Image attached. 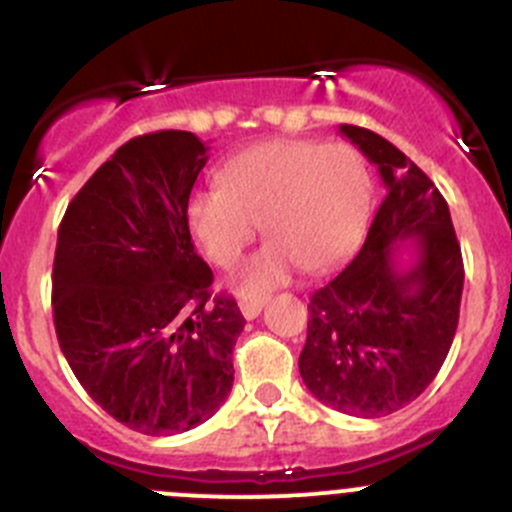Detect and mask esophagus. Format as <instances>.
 <instances>
[{"label": "esophagus", "mask_w": 512, "mask_h": 512, "mask_svg": "<svg viewBox=\"0 0 512 512\" xmlns=\"http://www.w3.org/2000/svg\"><path fill=\"white\" fill-rule=\"evenodd\" d=\"M262 307H265V300H242L240 302V310L247 320H255V317L262 312Z\"/></svg>", "instance_id": "1"}]
</instances>
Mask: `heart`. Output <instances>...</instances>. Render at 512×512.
Segmentation results:
<instances>
[{
  "label": "heart",
  "mask_w": 512,
  "mask_h": 512,
  "mask_svg": "<svg viewBox=\"0 0 512 512\" xmlns=\"http://www.w3.org/2000/svg\"><path fill=\"white\" fill-rule=\"evenodd\" d=\"M372 210L365 155L347 142L275 140L237 152L222 165L220 187L185 202V225L212 265L230 270L257 232L270 235L235 277L245 297L267 295L300 267L327 272L360 247Z\"/></svg>",
  "instance_id": "b5f03b06"
}]
</instances>
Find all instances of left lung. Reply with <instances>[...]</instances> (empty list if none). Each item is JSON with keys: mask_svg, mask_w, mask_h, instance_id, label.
I'll use <instances>...</instances> for the list:
<instances>
[{"mask_svg": "<svg viewBox=\"0 0 512 512\" xmlns=\"http://www.w3.org/2000/svg\"><path fill=\"white\" fill-rule=\"evenodd\" d=\"M385 185V200L355 260L310 297L300 375L327 408L382 418L413 403L453 345L463 255L448 202L393 142L340 124ZM413 246L416 260L399 267Z\"/></svg>", "mask_w": 512, "mask_h": 512, "instance_id": "8db88e82", "label": "left lung"}]
</instances>
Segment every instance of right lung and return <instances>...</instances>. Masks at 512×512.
<instances>
[{"instance_id": "obj_1", "label": "right lung", "mask_w": 512, "mask_h": 512, "mask_svg": "<svg viewBox=\"0 0 512 512\" xmlns=\"http://www.w3.org/2000/svg\"><path fill=\"white\" fill-rule=\"evenodd\" d=\"M210 147L165 130L119 147L69 202L54 250L59 347L89 398L142 435L220 410L245 327L192 245L185 202Z\"/></svg>"}]
</instances>
